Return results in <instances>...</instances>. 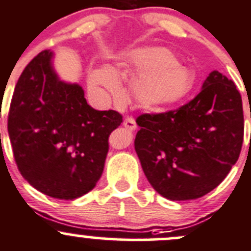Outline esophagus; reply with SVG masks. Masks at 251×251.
Wrapping results in <instances>:
<instances>
[{
    "label": "esophagus",
    "instance_id": "34e87169",
    "mask_svg": "<svg viewBox=\"0 0 251 251\" xmlns=\"http://www.w3.org/2000/svg\"><path fill=\"white\" fill-rule=\"evenodd\" d=\"M123 126H125L126 129H129V130H135L136 129L135 120L131 117H126L125 121H123Z\"/></svg>",
    "mask_w": 251,
    "mask_h": 251
}]
</instances>
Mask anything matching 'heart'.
Listing matches in <instances>:
<instances>
[{
    "instance_id": "heart-1",
    "label": "heart",
    "mask_w": 251,
    "mask_h": 251,
    "mask_svg": "<svg viewBox=\"0 0 251 251\" xmlns=\"http://www.w3.org/2000/svg\"><path fill=\"white\" fill-rule=\"evenodd\" d=\"M125 66L135 76L129 89L131 100L146 110H158L181 101L195 84L192 71L180 64L173 51L163 47L134 49L126 55ZM89 79L94 86L117 93L118 82L111 70H94Z\"/></svg>"
}]
</instances>
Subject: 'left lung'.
Segmentation results:
<instances>
[{
	"instance_id": "1",
	"label": "left lung",
	"mask_w": 251,
	"mask_h": 251,
	"mask_svg": "<svg viewBox=\"0 0 251 251\" xmlns=\"http://www.w3.org/2000/svg\"><path fill=\"white\" fill-rule=\"evenodd\" d=\"M135 151L152 187L172 201L203 197L238 161L244 136L242 97L213 71L191 101L136 118Z\"/></svg>"
}]
</instances>
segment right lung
Returning <instances> with one entry per match:
<instances>
[{
	"mask_svg": "<svg viewBox=\"0 0 251 251\" xmlns=\"http://www.w3.org/2000/svg\"><path fill=\"white\" fill-rule=\"evenodd\" d=\"M51 58L48 49L41 51L20 75L8 134L18 169L31 186L49 197L75 200L101 176L108 136L122 115L89 106L82 87L58 78Z\"/></svg>",
	"mask_w": 251,
	"mask_h": 251,
	"instance_id": "1",
	"label": "right lung"
}]
</instances>
